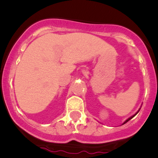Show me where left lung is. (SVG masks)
Here are the masks:
<instances>
[{"instance_id": "obj_1", "label": "left lung", "mask_w": 158, "mask_h": 158, "mask_svg": "<svg viewBox=\"0 0 158 158\" xmlns=\"http://www.w3.org/2000/svg\"><path fill=\"white\" fill-rule=\"evenodd\" d=\"M140 109H141V108H140ZM140 109H139V110H138V112H137V113H135V114H134V115H131V117H129V118H127V119H126V121H125V122H124V123H123V124H125V123H127V122H128V121H129V120H130V119H131V118H133V117H134V116H135V115L136 114H137V113H139V110H140Z\"/></svg>"}]
</instances>
